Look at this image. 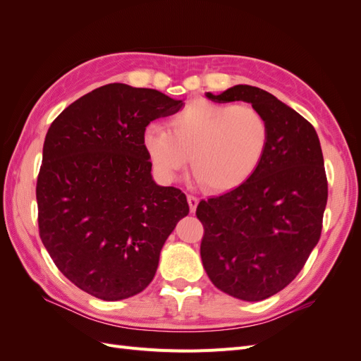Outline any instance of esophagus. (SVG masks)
<instances>
[{
  "label": "esophagus",
  "mask_w": 361,
  "mask_h": 361,
  "mask_svg": "<svg viewBox=\"0 0 361 361\" xmlns=\"http://www.w3.org/2000/svg\"><path fill=\"white\" fill-rule=\"evenodd\" d=\"M187 200H188V204H190V211L195 212V209H197V204H199V199L195 197V195H188Z\"/></svg>",
  "instance_id": "34e87169"
}]
</instances>
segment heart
<instances>
[{
  "label": "heart",
  "instance_id": "obj_1",
  "mask_svg": "<svg viewBox=\"0 0 361 361\" xmlns=\"http://www.w3.org/2000/svg\"><path fill=\"white\" fill-rule=\"evenodd\" d=\"M171 133L150 125L143 145L155 171L173 180L188 166L206 188L231 191L244 185L260 167L269 146V125L251 105L199 99L170 120Z\"/></svg>",
  "mask_w": 361,
  "mask_h": 361
}]
</instances>
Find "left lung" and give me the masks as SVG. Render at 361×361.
Returning <instances> with one entry per match:
<instances>
[{
    "label": "left lung",
    "instance_id": "left-lung-1",
    "mask_svg": "<svg viewBox=\"0 0 361 361\" xmlns=\"http://www.w3.org/2000/svg\"><path fill=\"white\" fill-rule=\"evenodd\" d=\"M206 97L248 102L269 125L267 155L253 176L195 211L207 277L231 297L262 301L298 276L319 241L329 197L321 143L307 120L259 87L239 84Z\"/></svg>",
    "mask_w": 361,
    "mask_h": 361
}]
</instances>
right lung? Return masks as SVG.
Instances as JSON below:
<instances>
[{
	"instance_id": "right-lung-1",
	"label": "right lung",
	"mask_w": 361,
	"mask_h": 361,
	"mask_svg": "<svg viewBox=\"0 0 361 361\" xmlns=\"http://www.w3.org/2000/svg\"><path fill=\"white\" fill-rule=\"evenodd\" d=\"M183 101L154 89L106 84L71 104L43 143L36 197L39 233L75 286L105 301L154 280L164 243L190 206L152 178L143 134Z\"/></svg>"
}]
</instances>
